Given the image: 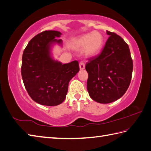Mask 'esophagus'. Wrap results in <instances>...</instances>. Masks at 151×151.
Here are the masks:
<instances>
[{
	"mask_svg": "<svg viewBox=\"0 0 151 151\" xmlns=\"http://www.w3.org/2000/svg\"><path fill=\"white\" fill-rule=\"evenodd\" d=\"M85 63H83V62H81L79 63V69L80 70H83V69H85Z\"/></svg>",
	"mask_w": 151,
	"mask_h": 151,
	"instance_id": "1",
	"label": "esophagus"
}]
</instances>
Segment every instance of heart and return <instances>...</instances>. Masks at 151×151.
<instances>
[{
    "mask_svg": "<svg viewBox=\"0 0 151 151\" xmlns=\"http://www.w3.org/2000/svg\"><path fill=\"white\" fill-rule=\"evenodd\" d=\"M104 41L105 39L101 33L93 32L72 39L70 45L73 50H83L86 58H93L101 51Z\"/></svg>",
    "mask_w": 151,
    "mask_h": 151,
    "instance_id": "1",
    "label": "heart"
}]
</instances>
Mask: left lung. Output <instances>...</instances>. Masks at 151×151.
<instances>
[{
    "mask_svg": "<svg viewBox=\"0 0 151 151\" xmlns=\"http://www.w3.org/2000/svg\"><path fill=\"white\" fill-rule=\"evenodd\" d=\"M110 35L101 54L88 59L87 90L93 101L106 104L116 101L128 89L133 69L128 45L115 33Z\"/></svg>",
    "mask_w": 151,
    "mask_h": 151,
    "instance_id": "left-lung-1",
    "label": "left lung"
}]
</instances>
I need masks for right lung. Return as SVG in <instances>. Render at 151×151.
I'll return each mask as SVG.
<instances>
[{"mask_svg": "<svg viewBox=\"0 0 151 151\" xmlns=\"http://www.w3.org/2000/svg\"><path fill=\"white\" fill-rule=\"evenodd\" d=\"M62 33L48 30L32 38L24 50L21 74L25 88L33 101L40 105L56 106L66 98L70 80L79 71V63L66 64L53 59L52 47L62 46Z\"/></svg>", "mask_w": 151, "mask_h": 151, "instance_id": "right-lung-1", "label": "right lung"}]
</instances>
